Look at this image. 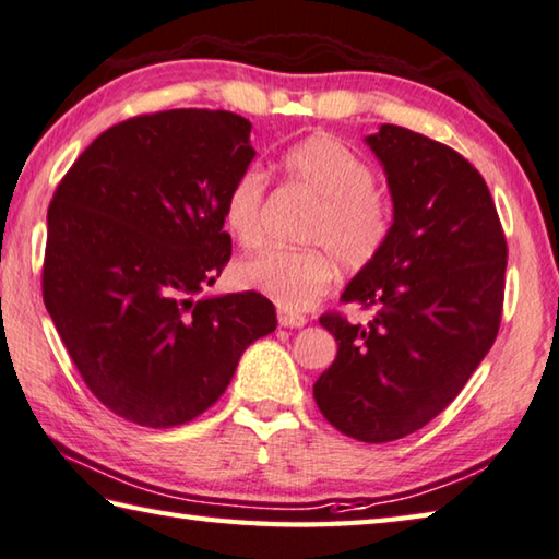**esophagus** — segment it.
<instances>
[{
    "mask_svg": "<svg viewBox=\"0 0 559 559\" xmlns=\"http://www.w3.org/2000/svg\"><path fill=\"white\" fill-rule=\"evenodd\" d=\"M277 319H280V326H285V329H299L307 324V317L292 314V311H280Z\"/></svg>",
    "mask_w": 559,
    "mask_h": 559,
    "instance_id": "esophagus-1",
    "label": "esophagus"
}]
</instances>
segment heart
Returning a JSON list of instances; mask_svg holds the SVG:
<instances>
[{
  "label": "heart",
  "instance_id": "b5f03b06",
  "mask_svg": "<svg viewBox=\"0 0 559 559\" xmlns=\"http://www.w3.org/2000/svg\"><path fill=\"white\" fill-rule=\"evenodd\" d=\"M289 183L309 191L317 203L305 240L321 248H267L235 267L238 287L258 292L285 311H305L326 295L336 264L360 272L373 264L393 235L395 211L376 186V169L364 154L331 134H311L280 156ZM267 174L245 166L223 201L225 228L242 248L262 240V205Z\"/></svg>",
  "mask_w": 559,
  "mask_h": 559
}]
</instances>
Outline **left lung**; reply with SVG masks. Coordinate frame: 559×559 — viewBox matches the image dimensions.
<instances>
[{
	"label": "left lung",
	"instance_id": "left-lung-1",
	"mask_svg": "<svg viewBox=\"0 0 559 559\" xmlns=\"http://www.w3.org/2000/svg\"><path fill=\"white\" fill-rule=\"evenodd\" d=\"M366 142L388 174L395 225L341 297L373 319H319L338 354L314 400L338 432L383 444L432 423L493 346L508 245L484 176L452 146L397 124Z\"/></svg>",
	"mask_w": 559,
	"mask_h": 559
}]
</instances>
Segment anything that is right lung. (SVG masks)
<instances>
[{"label": "right lung", "instance_id": "obj_1", "mask_svg": "<svg viewBox=\"0 0 559 559\" xmlns=\"http://www.w3.org/2000/svg\"><path fill=\"white\" fill-rule=\"evenodd\" d=\"M250 127L199 107L136 115L56 186L44 305L87 390L127 423H191L277 326L258 292L193 299L230 260L223 201L254 156Z\"/></svg>", "mask_w": 559, "mask_h": 559}]
</instances>
